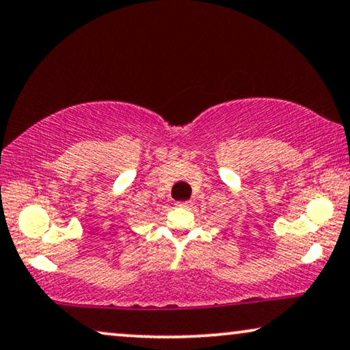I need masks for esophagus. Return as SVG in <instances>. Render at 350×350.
<instances>
[{"instance_id":"obj_1","label":"esophagus","mask_w":350,"mask_h":350,"mask_svg":"<svg viewBox=\"0 0 350 350\" xmlns=\"http://www.w3.org/2000/svg\"><path fill=\"white\" fill-rule=\"evenodd\" d=\"M176 205H178V207L188 208L189 207V202H188V200H181V202H176Z\"/></svg>"}]
</instances>
